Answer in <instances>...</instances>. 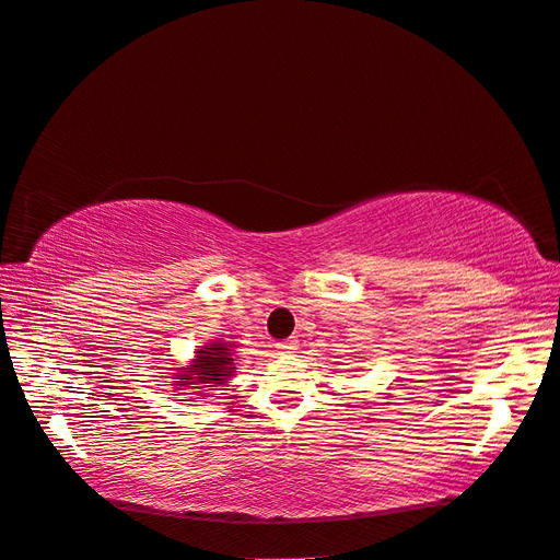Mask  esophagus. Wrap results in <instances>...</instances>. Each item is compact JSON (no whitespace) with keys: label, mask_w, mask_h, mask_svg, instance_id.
<instances>
[{"label":"esophagus","mask_w":560,"mask_h":560,"mask_svg":"<svg viewBox=\"0 0 560 560\" xmlns=\"http://www.w3.org/2000/svg\"><path fill=\"white\" fill-rule=\"evenodd\" d=\"M295 350H298V340L295 338H285V340L277 342V352L279 354H291Z\"/></svg>","instance_id":"esophagus-1"}]
</instances>
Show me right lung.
<instances>
[{
  "mask_svg": "<svg viewBox=\"0 0 560 560\" xmlns=\"http://www.w3.org/2000/svg\"><path fill=\"white\" fill-rule=\"evenodd\" d=\"M236 348L234 340L208 342V346L196 350L189 364L172 369L177 374H172L170 385L179 390V395H198V399L212 397V390H220L222 385L234 378Z\"/></svg>",
  "mask_w": 560,
  "mask_h": 560,
  "instance_id": "obj_1",
  "label": "right lung"
}]
</instances>
